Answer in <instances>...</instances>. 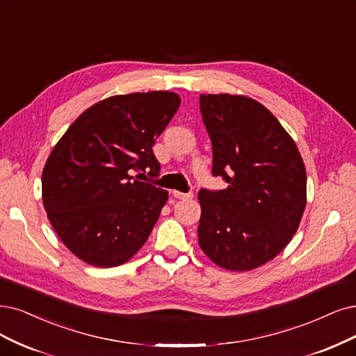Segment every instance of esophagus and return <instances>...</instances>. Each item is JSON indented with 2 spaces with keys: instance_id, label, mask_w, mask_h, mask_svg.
Wrapping results in <instances>:
<instances>
[{
  "instance_id": "34e87169",
  "label": "esophagus",
  "mask_w": 356,
  "mask_h": 356,
  "mask_svg": "<svg viewBox=\"0 0 356 356\" xmlns=\"http://www.w3.org/2000/svg\"><path fill=\"white\" fill-rule=\"evenodd\" d=\"M173 196L177 200H191L193 193L189 192V193H183V192H179V191H173Z\"/></svg>"
}]
</instances>
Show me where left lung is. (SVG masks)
<instances>
[{"label":"left lung","instance_id":"obj_1","mask_svg":"<svg viewBox=\"0 0 356 356\" xmlns=\"http://www.w3.org/2000/svg\"><path fill=\"white\" fill-rule=\"evenodd\" d=\"M213 143V175L229 183L200 191L198 242L218 267L249 271L292 241L307 205V171L291 135L243 95H201Z\"/></svg>","mask_w":356,"mask_h":356}]
</instances>
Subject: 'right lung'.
<instances>
[{
    "label": "right lung",
    "instance_id": "1",
    "mask_svg": "<svg viewBox=\"0 0 356 356\" xmlns=\"http://www.w3.org/2000/svg\"><path fill=\"white\" fill-rule=\"evenodd\" d=\"M179 105L168 90L110 97L79 115L51 151L42 202L52 229L77 258L115 267L149 238L168 192L139 176L160 173L152 145Z\"/></svg>",
    "mask_w": 356,
    "mask_h": 356
}]
</instances>
